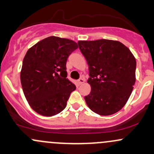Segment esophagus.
<instances>
[{
    "label": "esophagus",
    "mask_w": 154,
    "mask_h": 154,
    "mask_svg": "<svg viewBox=\"0 0 154 154\" xmlns=\"http://www.w3.org/2000/svg\"><path fill=\"white\" fill-rule=\"evenodd\" d=\"M77 82H78L79 85H82V83H84V82H85V80H84L83 78H80L77 80Z\"/></svg>",
    "instance_id": "1"
}]
</instances>
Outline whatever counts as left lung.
Instances as JSON below:
<instances>
[{"label": "left lung", "mask_w": 154, "mask_h": 154, "mask_svg": "<svg viewBox=\"0 0 154 154\" xmlns=\"http://www.w3.org/2000/svg\"><path fill=\"white\" fill-rule=\"evenodd\" d=\"M88 64L91 91L87 105L100 116H110L127 102L136 80V60L129 49L118 41H79Z\"/></svg>", "instance_id": "left-lung-1"}]
</instances>
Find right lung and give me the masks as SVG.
<instances>
[{
    "label": "right lung",
    "mask_w": 154,
    "mask_h": 154,
    "mask_svg": "<svg viewBox=\"0 0 154 154\" xmlns=\"http://www.w3.org/2000/svg\"><path fill=\"white\" fill-rule=\"evenodd\" d=\"M75 42L50 36L37 42L25 54L20 80L30 107L44 116H52L65 109L75 85L67 77V58L77 49Z\"/></svg>",
    "instance_id": "1"
}]
</instances>
